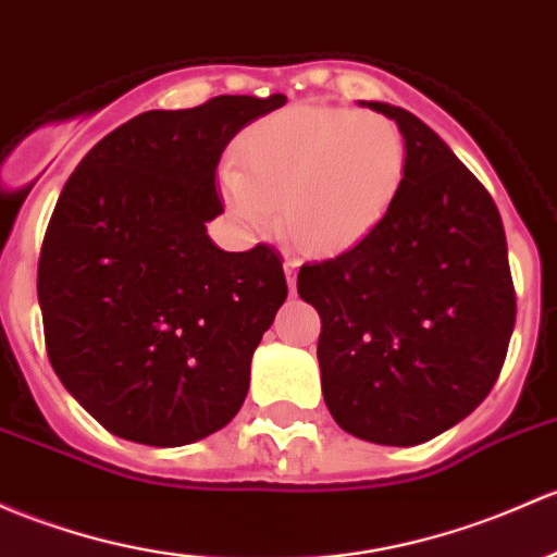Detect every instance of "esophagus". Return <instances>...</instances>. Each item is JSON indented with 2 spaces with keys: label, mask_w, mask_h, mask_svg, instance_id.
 I'll list each match as a JSON object with an SVG mask.
<instances>
[{
  "label": "esophagus",
  "mask_w": 557,
  "mask_h": 557,
  "mask_svg": "<svg viewBox=\"0 0 557 557\" xmlns=\"http://www.w3.org/2000/svg\"><path fill=\"white\" fill-rule=\"evenodd\" d=\"M296 274H298V259H285V280H288L290 294H294L296 288Z\"/></svg>",
  "instance_id": "1"
}]
</instances>
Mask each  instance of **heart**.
<instances>
[{"label":"heart","instance_id":"1","mask_svg":"<svg viewBox=\"0 0 557 557\" xmlns=\"http://www.w3.org/2000/svg\"><path fill=\"white\" fill-rule=\"evenodd\" d=\"M245 171H221V195L245 232L285 226L309 253H338L392 210L408 171L400 127L368 111L294 103L261 116L239 140Z\"/></svg>","mask_w":557,"mask_h":557}]
</instances>
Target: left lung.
I'll return each instance as SVG.
<instances>
[{"mask_svg":"<svg viewBox=\"0 0 557 557\" xmlns=\"http://www.w3.org/2000/svg\"><path fill=\"white\" fill-rule=\"evenodd\" d=\"M395 120L408 171L389 213L347 253L304 263L298 296L323 320V397L349 435L419 446L459 424L499 379L515 288L499 210L411 111Z\"/></svg>","mask_w":557,"mask_h":557,"instance_id":"1","label":"left lung"}]
</instances>
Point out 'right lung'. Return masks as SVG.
Listing matches in <instances>:
<instances>
[{
	"label": "right lung",
	"instance_id": "obj_1",
	"mask_svg": "<svg viewBox=\"0 0 557 557\" xmlns=\"http://www.w3.org/2000/svg\"><path fill=\"white\" fill-rule=\"evenodd\" d=\"M285 96L144 111L98 140L63 186L39 256L47 357L74 400L144 446H189L243 408L250 360L288 296L267 245L221 250L215 171Z\"/></svg>",
	"mask_w": 557,
	"mask_h": 557
}]
</instances>
